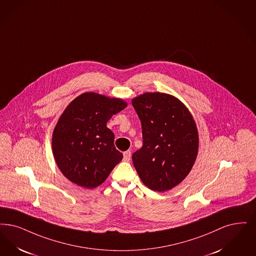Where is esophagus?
Returning a JSON list of instances; mask_svg holds the SVG:
<instances>
[{"mask_svg": "<svg viewBox=\"0 0 256 256\" xmlns=\"http://www.w3.org/2000/svg\"><path fill=\"white\" fill-rule=\"evenodd\" d=\"M130 158H132V152H130V150L124 152V161L130 162Z\"/></svg>", "mask_w": 256, "mask_h": 256, "instance_id": "esophagus-1", "label": "esophagus"}]
</instances>
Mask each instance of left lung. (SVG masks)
<instances>
[{
  "label": "left lung",
  "mask_w": 256,
  "mask_h": 256,
  "mask_svg": "<svg viewBox=\"0 0 256 256\" xmlns=\"http://www.w3.org/2000/svg\"><path fill=\"white\" fill-rule=\"evenodd\" d=\"M143 130L134 168L148 188L163 192L180 184L195 163L199 136L194 116L174 95L146 92L133 98Z\"/></svg>",
  "instance_id": "8db88e82"
}]
</instances>
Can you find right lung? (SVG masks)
I'll return each mask as SVG.
<instances>
[{
    "label": "right lung",
    "mask_w": 256,
    "mask_h": 256,
    "mask_svg": "<svg viewBox=\"0 0 256 256\" xmlns=\"http://www.w3.org/2000/svg\"><path fill=\"white\" fill-rule=\"evenodd\" d=\"M128 102L95 92H84L70 102L52 133V152L62 174L72 183L94 188L104 183L123 154L106 126Z\"/></svg>",
    "instance_id": "add662e5"
}]
</instances>
